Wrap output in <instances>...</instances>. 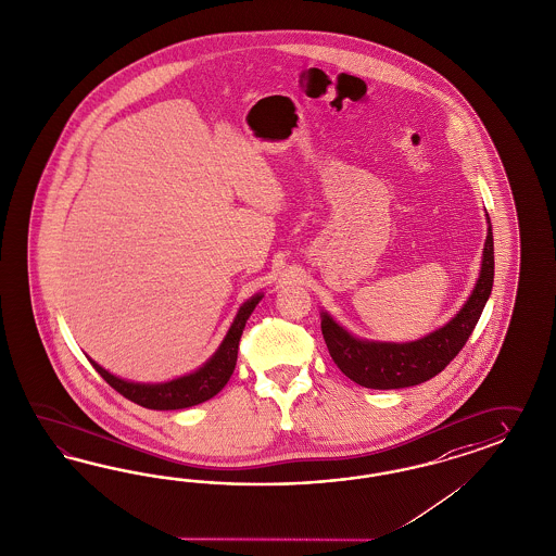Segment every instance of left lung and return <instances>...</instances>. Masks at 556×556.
<instances>
[{"mask_svg":"<svg viewBox=\"0 0 556 556\" xmlns=\"http://www.w3.org/2000/svg\"><path fill=\"white\" fill-rule=\"evenodd\" d=\"M489 224V216H488ZM493 232L488 228L481 273L471 298L453 320L414 342L361 340L321 312V334L328 353L354 383L369 389H402L420 386L444 369L471 337L493 287Z\"/></svg>","mask_w":556,"mask_h":556,"instance_id":"left-lung-1","label":"left lung"}]
</instances>
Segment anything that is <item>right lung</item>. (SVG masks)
Instances as JSON below:
<instances>
[{"label":"right lung","mask_w":556,"mask_h":556,"mask_svg":"<svg viewBox=\"0 0 556 556\" xmlns=\"http://www.w3.org/2000/svg\"><path fill=\"white\" fill-rule=\"evenodd\" d=\"M261 300H263V295L256 293L249 302L240 305L235 321H232L226 338L222 340L218 351L203 367L189 372L186 377L173 379L167 383H132V381L119 379L116 375L108 372L91 358H89V363L96 367V370L112 388L118 391L119 395H124L126 400L142 405V407H149V409H184V407L202 404V402H207L210 397H214L218 391H222V388L228 383L230 375L235 372L238 342H240L247 320L251 318L256 303Z\"/></svg>","instance_id":"obj_1"}]
</instances>
